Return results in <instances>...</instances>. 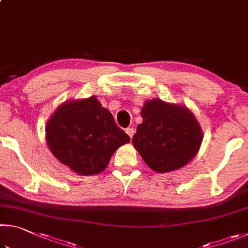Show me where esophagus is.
Listing matches in <instances>:
<instances>
[{
  "label": "esophagus",
  "instance_id": "1",
  "mask_svg": "<svg viewBox=\"0 0 248 248\" xmlns=\"http://www.w3.org/2000/svg\"><path fill=\"white\" fill-rule=\"evenodd\" d=\"M125 133H127L128 136L130 137V139H132V137L134 134V129L133 128H127V129H125Z\"/></svg>",
  "mask_w": 248,
  "mask_h": 248
}]
</instances>
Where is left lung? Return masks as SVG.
<instances>
[{"mask_svg": "<svg viewBox=\"0 0 248 248\" xmlns=\"http://www.w3.org/2000/svg\"><path fill=\"white\" fill-rule=\"evenodd\" d=\"M143 118L132 143L151 170L169 173L187 165L202 143L201 125L189 108L153 98L141 109Z\"/></svg>", "mask_w": 248, "mask_h": 248, "instance_id": "obj_1", "label": "left lung"}]
</instances>
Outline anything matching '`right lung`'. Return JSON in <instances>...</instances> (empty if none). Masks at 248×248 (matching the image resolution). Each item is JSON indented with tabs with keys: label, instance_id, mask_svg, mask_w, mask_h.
<instances>
[{
	"label": "right lung",
	"instance_id": "add662e5",
	"mask_svg": "<svg viewBox=\"0 0 248 248\" xmlns=\"http://www.w3.org/2000/svg\"><path fill=\"white\" fill-rule=\"evenodd\" d=\"M46 141L59 162L75 174L90 176L102 173L130 138L93 95L62 103L47 121Z\"/></svg>",
	"mask_w": 248,
	"mask_h": 248
}]
</instances>
